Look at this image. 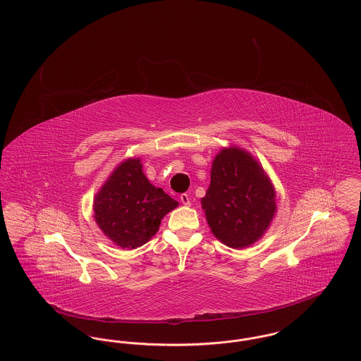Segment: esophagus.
Wrapping results in <instances>:
<instances>
[{"label": "esophagus", "mask_w": 361, "mask_h": 361, "mask_svg": "<svg viewBox=\"0 0 361 361\" xmlns=\"http://www.w3.org/2000/svg\"><path fill=\"white\" fill-rule=\"evenodd\" d=\"M180 200H181V203H183L184 206H190V199H189V195H187V193L180 195Z\"/></svg>", "instance_id": "esophagus-1"}]
</instances>
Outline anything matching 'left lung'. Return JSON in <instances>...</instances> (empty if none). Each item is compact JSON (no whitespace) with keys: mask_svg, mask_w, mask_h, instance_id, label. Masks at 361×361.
Masks as SVG:
<instances>
[{"mask_svg":"<svg viewBox=\"0 0 361 361\" xmlns=\"http://www.w3.org/2000/svg\"><path fill=\"white\" fill-rule=\"evenodd\" d=\"M212 234L242 249L262 237L276 212L275 188L253 155L240 147L221 150L202 199Z\"/></svg>","mask_w":361,"mask_h":361,"instance_id":"1","label":"left lung"}]
</instances>
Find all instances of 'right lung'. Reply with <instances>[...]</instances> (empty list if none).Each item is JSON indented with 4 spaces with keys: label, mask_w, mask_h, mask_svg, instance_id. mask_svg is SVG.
Wrapping results in <instances>:
<instances>
[{
    "label": "right lung",
    "mask_w": 361,
    "mask_h": 361,
    "mask_svg": "<svg viewBox=\"0 0 361 361\" xmlns=\"http://www.w3.org/2000/svg\"><path fill=\"white\" fill-rule=\"evenodd\" d=\"M178 203L157 188L142 172L139 158H130L112 172L94 197V221L121 247L134 249L150 240L161 219Z\"/></svg>",
    "instance_id": "right-lung-1"
}]
</instances>
